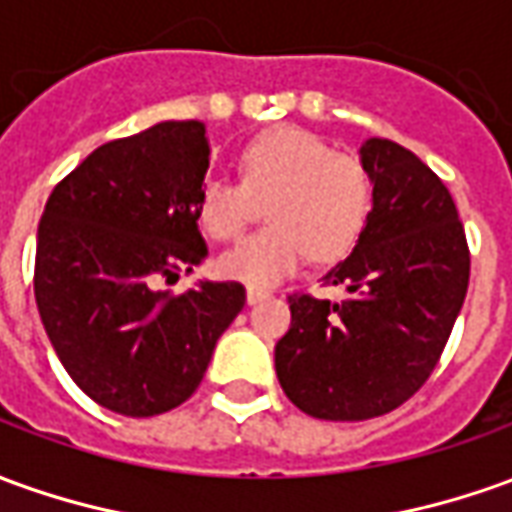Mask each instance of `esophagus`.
Listing matches in <instances>:
<instances>
[{
    "instance_id": "obj_1",
    "label": "esophagus",
    "mask_w": 512,
    "mask_h": 512,
    "mask_svg": "<svg viewBox=\"0 0 512 512\" xmlns=\"http://www.w3.org/2000/svg\"><path fill=\"white\" fill-rule=\"evenodd\" d=\"M267 295H270V292L262 290V287H248V303H259V301H264V298H267Z\"/></svg>"
}]
</instances>
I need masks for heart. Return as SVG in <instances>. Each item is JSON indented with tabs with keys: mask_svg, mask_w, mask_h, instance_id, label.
I'll return each mask as SVG.
<instances>
[{
	"mask_svg": "<svg viewBox=\"0 0 512 512\" xmlns=\"http://www.w3.org/2000/svg\"><path fill=\"white\" fill-rule=\"evenodd\" d=\"M239 183L206 178L197 192V220L220 242L236 239L262 214L270 225L245 236L217 259L225 278L276 284L312 253L334 262L359 242L373 209V181L365 161L334 153L326 139L303 128L256 136L236 158Z\"/></svg>",
	"mask_w": 512,
	"mask_h": 512,
	"instance_id": "obj_1",
	"label": "heart"
}]
</instances>
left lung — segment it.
<instances>
[{"instance_id": "8db88e82", "label": "left lung", "mask_w": 512, "mask_h": 512, "mask_svg": "<svg viewBox=\"0 0 512 512\" xmlns=\"http://www.w3.org/2000/svg\"><path fill=\"white\" fill-rule=\"evenodd\" d=\"M373 209L357 248L326 276L345 301L292 292L276 345L278 382L323 421H368L412 398L440 362L471 276L457 206L418 155L368 139Z\"/></svg>"}]
</instances>
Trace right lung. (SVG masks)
I'll return each mask as SVG.
<instances>
[{
	"mask_svg": "<svg viewBox=\"0 0 512 512\" xmlns=\"http://www.w3.org/2000/svg\"><path fill=\"white\" fill-rule=\"evenodd\" d=\"M206 169V128L161 122L97 147L41 214L38 315L66 373L105 410L150 418L181 407L245 306L239 281L155 290L209 253L197 228Z\"/></svg>",
	"mask_w": 512,
	"mask_h": 512,
	"instance_id": "add662e5",
	"label": "right lung"
}]
</instances>
